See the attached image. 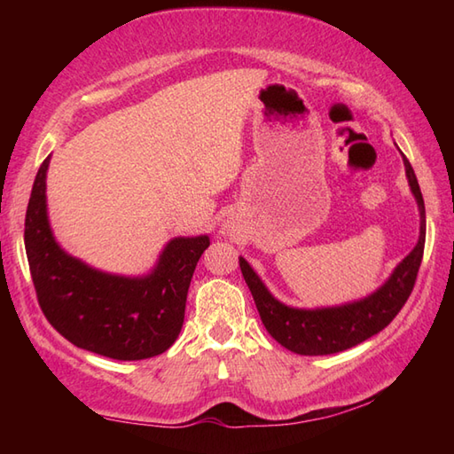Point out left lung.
<instances>
[{
  "instance_id": "obj_1",
  "label": "left lung",
  "mask_w": 454,
  "mask_h": 454,
  "mask_svg": "<svg viewBox=\"0 0 454 454\" xmlns=\"http://www.w3.org/2000/svg\"><path fill=\"white\" fill-rule=\"evenodd\" d=\"M402 160L411 195L419 208V238L416 247L394 267L392 275L369 296L337 306H286L269 293L252 265L244 257H239V269L252 291L265 330L288 351L298 355H332L351 349L382 332L406 304L419 271L423 247H426V205H423L421 189L411 163L403 153Z\"/></svg>"
}]
</instances>
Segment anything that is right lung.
Masks as SVG:
<instances>
[{
    "label": "right lung",
    "mask_w": 454,
    "mask_h": 454,
    "mask_svg": "<svg viewBox=\"0 0 454 454\" xmlns=\"http://www.w3.org/2000/svg\"><path fill=\"white\" fill-rule=\"evenodd\" d=\"M48 156L33 183L25 216V249L38 304L58 333L80 349L117 361L168 351L185 320L192 273L210 246L205 236L173 238L146 275L105 273L56 242L48 220Z\"/></svg>",
    "instance_id": "right-lung-1"
}]
</instances>
